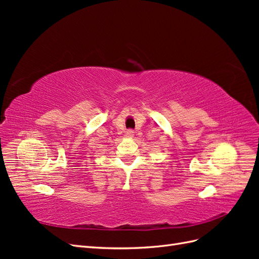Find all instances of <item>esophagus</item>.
<instances>
[{"label":"esophagus","mask_w":259,"mask_h":259,"mask_svg":"<svg viewBox=\"0 0 259 259\" xmlns=\"http://www.w3.org/2000/svg\"><path fill=\"white\" fill-rule=\"evenodd\" d=\"M126 136L127 137H133V136H134V131H133V130H127L126 131Z\"/></svg>","instance_id":"1"}]
</instances>
